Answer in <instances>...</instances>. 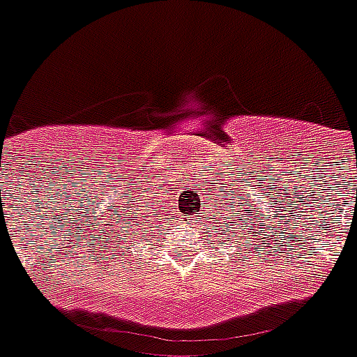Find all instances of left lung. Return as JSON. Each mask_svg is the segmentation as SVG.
<instances>
[{"label":"left lung","mask_w":357,"mask_h":357,"mask_svg":"<svg viewBox=\"0 0 357 357\" xmlns=\"http://www.w3.org/2000/svg\"><path fill=\"white\" fill-rule=\"evenodd\" d=\"M225 211H229V209H225ZM209 213H213V209H211ZM215 215H217V213H215ZM232 215H234V213H232ZM229 217H231V215H229ZM229 217H221V219H229ZM209 219H211V217H209ZM221 223L229 225V227H227V232H231V229H236V227H242V229H244V227H248V225H250V223H248V219H244V217H236V219H232L231 223H229V221H221ZM215 231H219V229H215ZM252 231H254V227H250L248 234H252ZM219 234H221V232H219ZM209 236H211V232H209ZM242 238H244V236H242ZM240 246H242V244H240Z\"/></svg>","instance_id":"obj_1"}]
</instances>
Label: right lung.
<instances>
[{"label":"right lung","instance_id":"right-lung-1","mask_svg":"<svg viewBox=\"0 0 357 357\" xmlns=\"http://www.w3.org/2000/svg\"><path fill=\"white\" fill-rule=\"evenodd\" d=\"M134 207V206H132ZM144 207V206H138ZM161 209H165V207H161ZM161 209H151V211H142V209H132L130 213H125L128 217V221H125V227H121V234H119V238L123 236V232H130V229L136 227V231H140L146 236V234H150L151 229H155L158 231L159 227H163L161 225Z\"/></svg>","mask_w":357,"mask_h":357}]
</instances>
